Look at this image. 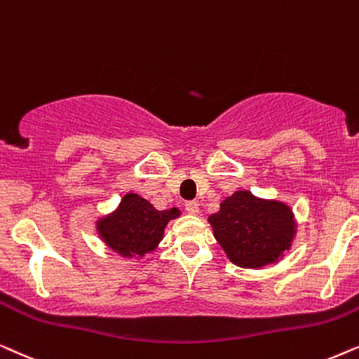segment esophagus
Wrapping results in <instances>:
<instances>
[{"label":"esophagus","mask_w":359,"mask_h":359,"mask_svg":"<svg viewBox=\"0 0 359 359\" xmlns=\"http://www.w3.org/2000/svg\"><path fill=\"white\" fill-rule=\"evenodd\" d=\"M185 210H187L189 215H198L200 207H198L197 202H194V200H192V202L185 203Z\"/></svg>","instance_id":"1"}]
</instances>
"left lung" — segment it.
I'll return each instance as SVG.
<instances>
[{
	"mask_svg": "<svg viewBox=\"0 0 359 359\" xmlns=\"http://www.w3.org/2000/svg\"><path fill=\"white\" fill-rule=\"evenodd\" d=\"M213 236L233 264L261 269L276 264L294 245L297 218L289 203L256 197L250 190H236L208 215Z\"/></svg>",
	"mask_w": 359,
	"mask_h": 359,
	"instance_id": "8db88e82",
	"label": "left lung"
}]
</instances>
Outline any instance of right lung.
<instances>
[{
	"label": "right lung",
	"mask_w": 359,
	"mask_h": 359,
	"mask_svg": "<svg viewBox=\"0 0 359 359\" xmlns=\"http://www.w3.org/2000/svg\"><path fill=\"white\" fill-rule=\"evenodd\" d=\"M180 215L177 207L157 210L149 200L130 192L123 195L113 212L97 218L95 228L104 246L119 257L142 259L159 248L167 224Z\"/></svg>",
	"instance_id": "right-lung-1"
}]
</instances>
